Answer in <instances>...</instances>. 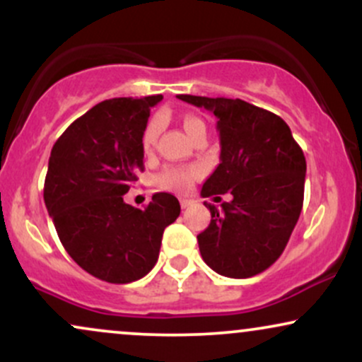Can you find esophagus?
I'll return each instance as SVG.
<instances>
[{
    "instance_id": "obj_1",
    "label": "esophagus",
    "mask_w": 362,
    "mask_h": 362,
    "mask_svg": "<svg viewBox=\"0 0 362 362\" xmlns=\"http://www.w3.org/2000/svg\"><path fill=\"white\" fill-rule=\"evenodd\" d=\"M190 204H192V201H189V199H180L182 209H185V207H189Z\"/></svg>"
}]
</instances>
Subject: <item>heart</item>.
Returning <instances> with one entry per match:
<instances>
[{
    "instance_id": "1",
    "label": "heart",
    "mask_w": 362,
    "mask_h": 362,
    "mask_svg": "<svg viewBox=\"0 0 362 362\" xmlns=\"http://www.w3.org/2000/svg\"><path fill=\"white\" fill-rule=\"evenodd\" d=\"M184 129L187 134L192 138L199 129H206L204 122H202L199 117H194V115H185L184 120ZM161 131V119L153 117L149 119V122L144 127L143 136H141V146H143V151L149 155L153 153V149L156 146L158 136H160ZM199 177V172L192 167H172L167 168L160 177H158V184L163 189L168 190H177V192H184V190L190 189V185L194 184L195 178Z\"/></svg>"
}]
</instances>
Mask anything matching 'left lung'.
<instances>
[{
	"mask_svg": "<svg viewBox=\"0 0 362 362\" xmlns=\"http://www.w3.org/2000/svg\"><path fill=\"white\" fill-rule=\"evenodd\" d=\"M177 97L218 117L221 163L204 182L201 195H233L221 211L204 202L211 223L197 235L202 259L221 276H257L279 259L301 214L303 149L288 124L272 112L240 98Z\"/></svg>",
	"mask_w": 362,
	"mask_h": 362,
	"instance_id": "1",
	"label": "left lung"
}]
</instances>
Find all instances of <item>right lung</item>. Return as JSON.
Here are the masks:
<instances>
[{"instance_id":"obj_1","label":"right lung","mask_w":362,"mask_h":362,"mask_svg":"<svg viewBox=\"0 0 362 362\" xmlns=\"http://www.w3.org/2000/svg\"><path fill=\"white\" fill-rule=\"evenodd\" d=\"M161 95L112 98L66 129L52 146L44 201L62 247L78 265L112 284L155 267L161 238L180 214L175 195L158 192L138 209L124 194L144 170L141 136Z\"/></svg>"}]
</instances>
